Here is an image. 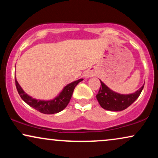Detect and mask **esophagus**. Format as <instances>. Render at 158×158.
Segmentation results:
<instances>
[{
    "label": "esophagus",
    "instance_id": "obj_1",
    "mask_svg": "<svg viewBox=\"0 0 158 158\" xmlns=\"http://www.w3.org/2000/svg\"><path fill=\"white\" fill-rule=\"evenodd\" d=\"M85 77H87V78H88V77H91V76H93V73H90V72H87L86 73H85Z\"/></svg>",
    "mask_w": 158,
    "mask_h": 158
}]
</instances>
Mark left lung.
<instances>
[{
	"label": "left lung",
	"instance_id": "left-lung-1",
	"mask_svg": "<svg viewBox=\"0 0 158 158\" xmlns=\"http://www.w3.org/2000/svg\"><path fill=\"white\" fill-rule=\"evenodd\" d=\"M100 82L102 87H100L97 95L98 102L102 108L113 111H120L131 106L140 95L144 87L143 85L133 94H120L110 90L102 81Z\"/></svg>",
	"mask_w": 158,
	"mask_h": 158
}]
</instances>
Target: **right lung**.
I'll list each match as a JSON object with an SVG mask.
<instances>
[{
	"label": "right lung",
	"mask_w": 158,
	"mask_h": 158,
	"mask_svg": "<svg viewBox=\"0 0 158 158\" xmlns=\"http://www.w3.org/2000/svg\"><path fill=\"white\" fill-rule=\"evenodd\" d=\"M15 80L16 88H17L20 97L27 105L33 108L34 109L39 110L41 113L52 114L59 113L66 108L71 99L72 95H73L74 88L80 81L83 80V79H78L77 81H74L73 82L67 85L60 92V94L51 100H41V99H34L23 91V90L18 82L15 77Z\"/></svg>",
	"instance_id": "add662e5"
}]
</instances>
